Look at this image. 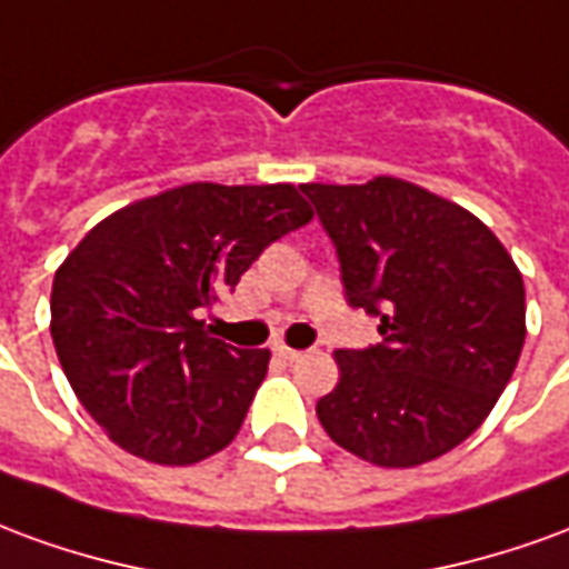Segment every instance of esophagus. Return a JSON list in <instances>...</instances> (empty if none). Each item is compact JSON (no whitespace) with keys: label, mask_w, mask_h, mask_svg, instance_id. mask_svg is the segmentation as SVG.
<instances>
[{"label":"esophagus","mask_w":569,"mask_h":569,"mask_svg":"<svg viewBox=\"0 0 569 569\" xmlns=\"http://www.w3.org/2000/svg\"><path fill=\"white\" fill-rule=\"evenodd\" d=\"M273 357L283 359V362H296V359L301 357V350H292V347L286 345H273Z\"/></svg>","instance_id":"1"}]
</instances>
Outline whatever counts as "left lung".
Wrapping results in <instances>:
<instances>
[{
    "label": "left lung",
    "mask_w": 569,
    "mask_h": 569,
    "mask_svg": "<svg viewBox=\"0 0 569 569\" xmlns=\"http://www.w3.org/2000/svg\"><path fill=\"white\" fill-rule=\"evenodd\" d=\"M341 268L350 308L381 341L338 350V387L317 402L341 448L390 469L427 463L472 436L525 347V280L488 224L393 176L298 186Z\"/></svg>",
    "instance_id": "obj_1"
}]
</instances>
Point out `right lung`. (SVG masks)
I'll list each match as a JSON object with an SVG mask.
<instances>
[{
  "instance_id": "1",
  "label": "right lung",
  "mask_w": 569,
  "mask_h": 569,
  "mask_svg": "<svg viewBox=\"0 0 569 569\" xmlns=\"http://www.w3.org/2000/svg\"><path fill=\"white\" fill-rule=\"evenodd\" d=\"M310 216L292 186L194 182L84 234L54 273L51 338L109 439L163 466L198 463L234 439L271 353L212 338L200 310Z\"/></svg>"
}]
</instances>
